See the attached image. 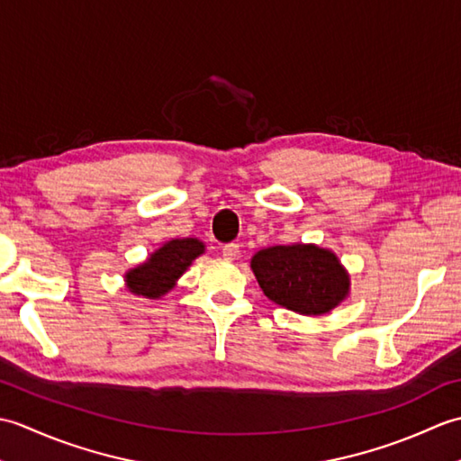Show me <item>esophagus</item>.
I'll use <instances>...</instances> for the list:
<instances>
[{
    "mask_svg": "<svg viewBox=\"0 0 461 461\" xmlns=\"http://www.w3.org/2000/svg\"><path fill=\"white\" fill-rule=\"evenodd\" d=\"M221 256H223L225 259H230V261L238 259V256H240V246H238V243H225V246L221 248Z\"/></svg>",
    "mask_w": 461,
    "mask_h": 461,
    "instance_id": "34e87169",
    "label": "esophagus"
}]
</instances>
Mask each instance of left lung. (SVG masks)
<instances>
[{"mask_svg":"<svg viewBox=\"0 0 461 461\" xmlns=\"http://www.w3.org/2000/svg\"><path fill=\"white\" fill-rule=\"evenodd\" d=\"M266 297L299 315H325L347 299L350 279L330 249L315 243L273 246L251 258Z\"/></svg>","mask_w":461,"mask_h":461,"instance_id":"obj_1","label":"left lung"}]
</instances>
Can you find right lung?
Instances as JSON below:
<instances>
[{"label": "right lung", "instance_id": "right-lung-1", "mask_svg": "<svg viewBox=\"0 0 461 461\" xmlns=\"http://www.w3.org/2000/svg\"><path fill=\"white\" fill-rule=\"evenodd\" d=\"M205 251V246L195 238L170 240L160 249L140 266L126 271L124 281L126 287L134 295H142L146 299H158L166 295L178 281L184 271L192 266L195 258Z\"/></svg>", "mask_w": 461, "mask_h": 461}]
</instances>
